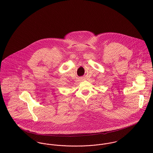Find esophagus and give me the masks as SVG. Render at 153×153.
Segmentation results:
<instances>
[{
    "label": "esophagus",
    "mask_w": 153,
    "mask_h": 153,
    "mask_svg": "<svg viewBox=\"0 0 153 153\" xmlns=\"http://www.w3.org/2000/svg\"><path fill=\"white\" fill-rule=\"evenodd\" d=\"M81 79H82V78H81Z\"/></svg>",
    "instance_id": "34e87169"
}]
</instances>
